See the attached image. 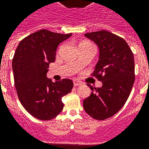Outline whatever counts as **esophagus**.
<instances>
[{"label": "esophagus", "mask_w": 149, "mask_h": 149, "mask_svg": "<svg viewBox=\"0 0 149 149\" xmlns=\"http://www.w3.org/2000/svg\"><path fill=\"white\" fill-rule=\"evenodd\" d=\"M73 85H74V86H79V85H81V82L77 81V80H74V81H73Z\"/></svg>", "instance_id": "34e87169"}]
</instances>
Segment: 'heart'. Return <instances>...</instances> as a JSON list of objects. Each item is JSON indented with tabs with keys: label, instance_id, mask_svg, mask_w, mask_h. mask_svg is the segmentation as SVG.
Here are the masks:
<instances>
[{
	"label": "heart",
	"instance_id": "obj_1",
	"mask_svg": "<svg viewBox=\"0 0 149 149\" xmlns=\"http://www.w3.org/2000/svg\"><path fill=\"white\" fill-rule=\"evenodd\" d=\"M80 44H91V43L89 42H81Z\"/></svg>",
	"mask_w": 149,
	"mask_h": 149
}]
</instances>
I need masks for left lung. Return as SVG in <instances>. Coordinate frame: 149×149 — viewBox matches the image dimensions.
Returning <instances> with one entry per match:
<instances>
[{
	"label": "left lung",
	"mask_w": 149,
	"mask_h": 149,
	"mask_svg": "<svg viewBox=\"0 0 149 149\" xmlns=\"http://www.w3.org/2000/svg\"><path fill=\"white\" fill-rule=\"evenodd\" d=\"M85 36L99 47V61L93 76L102 82L100 88L83 101L84 109L96 120L112 117L123 107L128 99L135 79L134 54L121 37L107 31L91 32Z\"/></svg>",
	"instance_id": "8db88e82"
}]
</instances>
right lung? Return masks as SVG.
<instances>
[{"label":"right lung","instance_id":"obj_1","mask_svg":"<svg viewBox=\"0 0 149 149\" xmlns=\"http://www.w3.org/2000/svg\"><path fill=\"white\" fill-rule=\"evenodd\" d=\"M71 35L42 29L23 39L16 48L12 66L18 97L25 110L37 119L56 117L64 108L62 97L73 88L69 79L53 82L46 77L58 46Z\"/></svg>","mask_w":149,"mask_h":149}]
</instances>
